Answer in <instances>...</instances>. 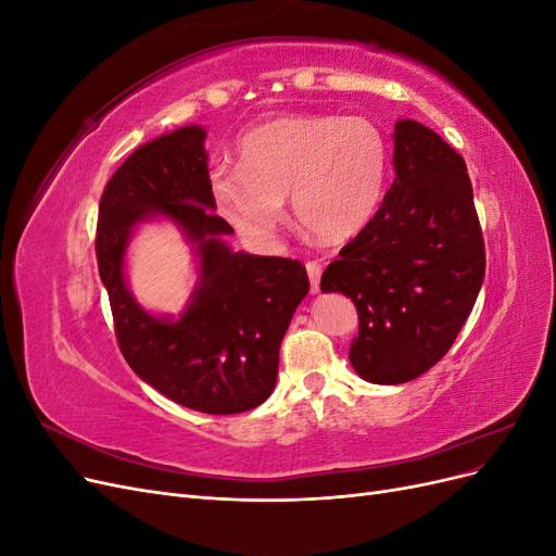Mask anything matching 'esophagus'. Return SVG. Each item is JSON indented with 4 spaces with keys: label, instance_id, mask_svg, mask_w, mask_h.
<instances>
[{
    "label": "esophagus",
    "instance_id": "34e87169",
    "mask_svg": "<svg viewBox=\"0 0 556 556\" xmlns=\"http://www.w3.org/2000/svg\"><path fill=\"white\" fill-rule=\"evenodd\" d=\"M306 271H308V278H311V292L317 294L319 292V278H323V266H319L317 262H308Z\"/></svg>",
    "mask_w": 556,
    "mask_h": 556
}]
</instances>
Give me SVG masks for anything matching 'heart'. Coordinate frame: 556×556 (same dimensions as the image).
Instances as JSON below:
<instances>
[{"label": "heart", "instance_id": "obj_1", "mask_svg": "<svg viewBox=\"0 0 556 556\" xmlns=\"http://www.w3.org/2000/svg\"><path fill=\"white\" fill-rule=\"evenodd\" d=\"M239 169L217 166L208 194L217 215L252 241H268L290 194L296 223L319 241L359 233L384 190L387 146L362 115L290 113L245 131Z\"/></svg>", "mask_w": 556, "mask_h": 556}]
</instances>
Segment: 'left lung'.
Wrapping results in <instances>:
<instances>
[{
  "label": "left lung",
  "instance_id": "obj_1",
  "mask_svg": "<svg viewBox=\"0 0 556 556\" xmlns=\"http://www.w3.org/2000/svg\"><path fill=\"white\" fill-rule=\"evenodd\" d=\"M382 206L327 266L319 288L357 306V376L415 380L452 348L484 278V243L464 157L417 121L394 125Z\"/></svg>",
  "mask_w": 556,
  "mask_h": 556
}]
</instances>
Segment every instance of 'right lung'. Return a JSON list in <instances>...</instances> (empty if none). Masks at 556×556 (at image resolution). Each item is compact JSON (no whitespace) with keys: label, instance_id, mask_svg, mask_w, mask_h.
<instances>
[{"label":"right lung","instance_id":"add662e5","mask_svg":"<svg viewBox=\"0 0 556 556\" xmlns=\"http://www.w3.org/2000/svg\"><path fill=\"white\" fill-rule=\"evenodd\" d=\"M204 141V127L185 125L123 162L99 201L97 264L131 371L185 408L233 415L271 396L280 341L311 282L296 260L229 248L233 229L213 213ZM160 219L184 233L198 262V282L178 316L150 314L126 285L132 233Z\"/></svg>","mask_w":556,"mask_h":556}]
</instances>
